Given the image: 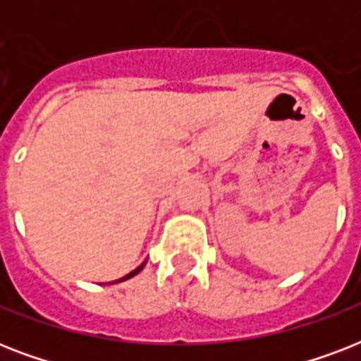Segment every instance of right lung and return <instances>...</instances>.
<instances>
[{"label":"right lung","instance_id":"right-lung-1","mask_svg":"<svg viewBox=\"0 0 361 361\" xmlns=\"http://www.w3.org/2000/svg\"><path fill=\"white\" fill-rule=\"evenodd\" d=\"M146 262H147V260H144V262H142L140 266H138V268H135V269H133V271H130V274L123 275V277H120V279L112 281V283H109V285H114V283H121V281H127V279H130V277H135V275L138 274V271H142V268H144V266H146Z\"/></svg>","mask_w":361,"mask_h":361}]
</instances>
